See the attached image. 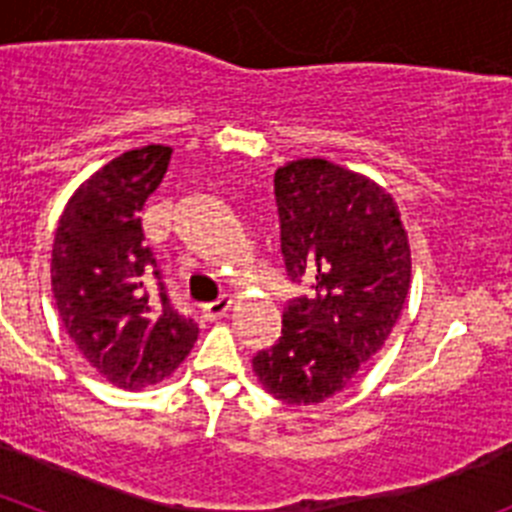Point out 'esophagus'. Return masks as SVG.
<instances>
[{"mask_svg": "<svg viewBox=\"0 0 512 512\" xmlns=\"http://www.w3.org/2000/svg\"><path fill=\"white\" fill-rule=\"evenodd\" d=\"M230 305H233V300H230V297H220V300H215V302H207V305H202V318L205 320L223 318L225 312L230 310Z\"/></svg>", "mask_w": 512, "mask_h": 512, "instance_id": "obj_1", "label": "esophagus"}]
</instances>
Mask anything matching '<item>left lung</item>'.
Returning a JSON list of instances; mask_svg holds the SVG:
<instances>
[{
    "label": "left lung",
    "instance_id": "1",
    "mask_svg": "<svg viewBox=\"0 0 512 512\" xmlns=\"http://www.w3.org/2000/svg\"><path fill=\"white\" fill-rule=\"evenodd\" d=\"M282 256L292 282L282 338L253 356L271 397L318 405L338 395L390 338L410 289V243L395 197L325 158H297L274 174Z\"/></svg>",
    "mask_w": 512,
    "mask_h": 512
}]
</instances>
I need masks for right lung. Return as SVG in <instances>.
<instances>
[{
  "instance_id": "right-lung-1",
  "label": "right lung",
  "mask_w": 512,
  "mask_h": 512,
  "mask_svg": "<svg viewBox=\"0 0 512 512\" xmlns=\"http://www.w3.org/2000/svg\"><path fill=\"white\" fill-rule=\"evenodd\" d=\"M171 148L120 153L69 197L51 251L61 323L94 372L120 390H143L187 359L200 328L169 305L140 212L169 169ZM156 278L158 293H148Z\"/></svg>"
}]
</instances>
